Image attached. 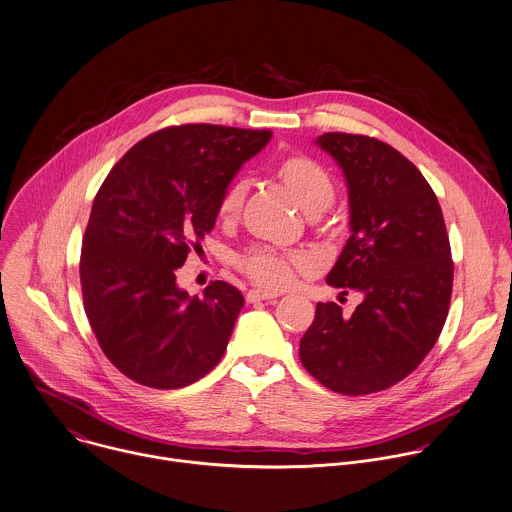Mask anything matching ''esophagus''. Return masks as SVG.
Listing matches in <instances>:
<instances>
[{
  "label": "esophagus",
  "mask_w": 512,
  "mask_h": 512,
  "mask_svg": "<svg viewBox=\"0 0 512 512\" xmlns=\"http://www.w3.org/2000/svg\"><path fill=\"white\" fill-rule=\"evenodd\" d=\"M274 298H278L276 292H268V290H260V288H254L246 294L248 302H262V300H274Z\"/></svg>",
  "instance_id": "obj_1"
}]
</instances>
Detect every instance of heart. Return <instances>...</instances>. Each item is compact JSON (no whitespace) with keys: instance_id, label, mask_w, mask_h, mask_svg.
<instances>
[{"instance_id":"obj_1","label":"heart","mask_w":512,"mask_h":512,"mask_svg":"<svg viewBox=\"0 0 512 512\" xmlns=\"http://www.w3.org/2000/svg\"><path fill=\"white\" fill-rule=\"evenodd\" d=\"M280 176L308 212L326 210L334 202L336 186L330 172L310 157L286 159L280 165ZM246 192L248 178H234L218 200V216L222 220H234L242 210ZM234 264L252 282L278 290L294 280L296 270L308 268L312 258L306 252H282L272 246H252L236 254Z\"/></svg>"}]
</instances>
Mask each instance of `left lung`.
<instances>
[{"instance_id": "1", "label": "left lung", "mask_w": 512, "mask_h": 512, "mask_svg": "<svg viewBox=\"0 0 512 512\" xmlns=\"http://www.w3.org/2000/svg\"><path fill=\"white\" fill-rule=\"evenodd\" d=\"M316 145L349 192L351 236L326 282L363 300L351 316L320 302L300 359L324 387L367 395L405 379L439 340L453 290L449 236L433 188L399 151L347 133Z\"/></svg>"}]
</instances>
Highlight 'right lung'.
<instances>
[{"instance_id": "right-lung-1", "label": "right lung", "mask_w": 512, "mask_h": 512, "mask_svg": "<svg viewBox=\"0 0 512 512\" xmlns=\"http://www.w3.org/2000/svg\"><path fill=\"white\" fill-rule=\"evenodd\" d=\"M270 131L180 125L137 143L101 184L81 250L89 324L129 379L178 389L222 359L244 296L216 280L204 296L176 286L190 248L214 228L218 200Z\"/></svg>"}]
</instances>
